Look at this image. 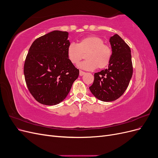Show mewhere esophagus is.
Instances as JSON below:
<instances>
[{
  "label": "esophagus",
  "mask_w": 158,
  "mask_h": 158,
  "mask_svg": "<svg viewBox=\"0 0 158 158\" xmlns=\"http://www.w3.org/2000/svg\"><path fill=\"white\" fill-rule=\"evenodd\" d=\"M85 72L82 71V70H80V76H83L84 74H85Z\"/></svg>",
  "instance_id": "esophagus-1"
}]
</instances>
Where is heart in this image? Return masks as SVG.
Returning a JSON list of instances; mask_svg holds the SVG:
<instances>
[{"label": "heart", "mask_w": 158, "mask_h": 158, "mask_svg": "<svg viewBox=\"0 0 158 158\" xmlns=\"http://www.w3.org/2000/svg\"><path fill=\"white\" fill-rule=\"evenodd\" d=\"M85 55V60L79 66L85 70L102 69L111 60L113 51L111 47L104 44L99 37L89 35L81 39L78 44L71 43L67 48V56L71 63L78 64Z\"/></svg>", "instance_id": "1"}]
</instances>
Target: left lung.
<instances>
[{
    "instance_id": "8db88e82",
    "label": "left lung",
    "mask_w": 158,
    "mask_h": 158,
    "mask_svg": "<svg viewBox=\"0 0 158 158\" xmlns=\"http://www.w3.org/2000/svg\"><path fill=\"white\" fill-rule=\"evenodd\" d=\"M113 55L108 69L94 74L91 92L103 102H113L125 92L132 78L133 67L130 47L114 34L109 40Z\"/></svg>"
}]
</instances>
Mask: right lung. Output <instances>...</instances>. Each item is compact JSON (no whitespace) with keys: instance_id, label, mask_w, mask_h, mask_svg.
Returning <instances> with one entry per match:
<instances>
[{"instance_id":"1","label":"right lung","mask_w":158,"mask_h":158,"mask_svg":"<svg viewBox=\"0 0 158 158\" xmlns=\"http://www.w3.org/2000/svg\"><path fill=\"white\" fill-rule=\"evenodd\" d=\"M67 31H52L37 38L28 51L23 66L26 83L37 102L54 106L67 96L79 70L67 56Z\"/></svg>"}]
</instances>
